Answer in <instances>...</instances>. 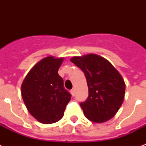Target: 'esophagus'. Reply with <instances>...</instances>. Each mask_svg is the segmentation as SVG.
Returning a JSON list of instances; mask_svg holds the SVG:
<instances>
[{
    "mask_svg": "<svg viewBox=\"0 0 146 146\" xmlns=\"http://www.w3.org/2000/svg\"><path fill=\"white\" fill-rule=\"evenodd\" d=\"M70 92H71V94H72V96H75V89H71Z\"/></svg>",
    "mask_w": 146,
    "mask_h": 146,
    "instance_id": "esophagus-1",
    "label": "esophagus"
}]
</instances>
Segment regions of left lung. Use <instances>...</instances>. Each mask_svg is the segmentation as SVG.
Wrapping results in <instances>:
<instances>
[{"label":"left lung","mask_w":146,"mask_h":146,"mask_svg":"<svg viewBox=\"0 0 146 146\" xmlns=\"http://www.w3.org/2000/svg\"><path fill=\"white\" fill-rule=\"evenodd\" d=\"M71 62L85 73L89 96L80 102L87 119L105 122L115 115L125 95V83L119 72L106 59L96 54L74 57Z\"/></svg>","instance_id":"8db88e82"}]
</instances>
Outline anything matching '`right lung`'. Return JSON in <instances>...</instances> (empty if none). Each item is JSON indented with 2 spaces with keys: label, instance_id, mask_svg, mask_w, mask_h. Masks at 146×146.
<instances>
[{
  "label": "right lung",
  "instance_id": "right-lung-1",
  "mask_svg": "<svg viewBox=\"0 0 146 146\" xmlns=\"http://www.w3.org/2000/svg\"><path fill=\"white\" fill-rule=\"evenodd\" d=\"M63 58L48 57L33 66L22 84L21 93L26 108L39 122L45 124L58 121L71 94L64 86L58 74Z\"/></svg>",
  "mask_w": 146,
  "mask_h": 146
}]
</instances>
